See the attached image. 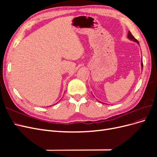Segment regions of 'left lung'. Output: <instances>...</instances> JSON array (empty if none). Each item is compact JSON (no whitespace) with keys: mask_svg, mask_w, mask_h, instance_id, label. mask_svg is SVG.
I'll return each instance as SVG.
<instances>
[{"mask_svg":"<svg viewBox=\"0 0 157 157\" xmlns=\"http://www.w3.org/2000/svg\"><path fill=\"white\" fill-rule=\"evenodd\" d=\"M128 39H130V40H133V41H134V42H136L137 43H139L138 40H137L136 39H135L134 36L132 35V33H131L130 31H128ZM141 66H142V68H143V62H141Z\"/></svg>","mask_w":157,"mask_h":157,"instance_id":"8db88e82","label":"left lung"}]
</instances>
